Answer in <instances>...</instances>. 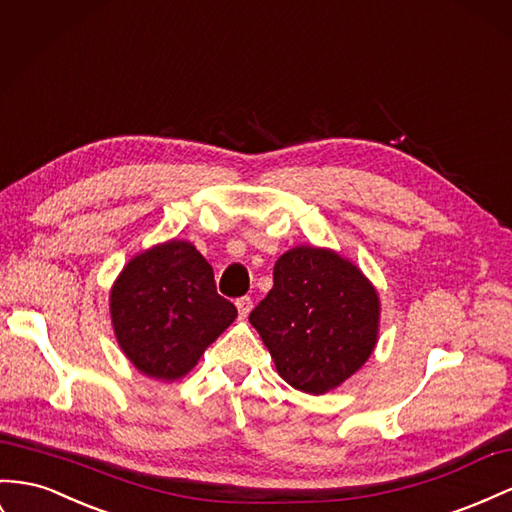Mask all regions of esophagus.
<instances>
[{
    "mask_svg": "<svg viewBox=\"0 0 512 512\" xmlns=\"http://www.w3.org/2000/svg\"><path fill=\"white\" fill-rule=\"evenodd\" d=\"M237 310H239L241 319H245V316L250 314V310H252V299L250 297H239L237 299Z\"/></svg>",
    "mask_w": 512,
    "mask_h": 512,
    "instance_id": "34e87169",
    "label": "esophagus"
}]
</instances>
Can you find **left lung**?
<instances>
[{"label":"left lung","instance_id":"left-lung-1","mask_svg":"<svg viewBox=\"0 0 512 512\" xmlns=\"http://www.w3.org/2000/svg\"><path fill=\"white\" fill-rule=\"evenodd\" d=\"M280 377L323 394L349 379L377 344L379 297L353 262L293 247L273 267V288L250 314Z\"/></svg>","mask_w":512,"mask_h":512}]
</instances>
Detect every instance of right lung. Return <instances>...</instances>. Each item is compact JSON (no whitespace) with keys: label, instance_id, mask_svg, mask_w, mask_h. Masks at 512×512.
<instances>
[{"label":"right lung","instance_id":"obj_1","mask_svg":"<svg viewBox=\"0 0 512 512\" xmlns=\"http://www.w3.org/2000/svg\"><path fill=\"white\" fill-rule=\"evenodd\" d=\"M112 323L122 351L148 377L174 381L237 319L217 295L213 267L187 241L135 256L112 288Z\"/></svg>","mask_w":512,"mask_h":512}]
</instances>
